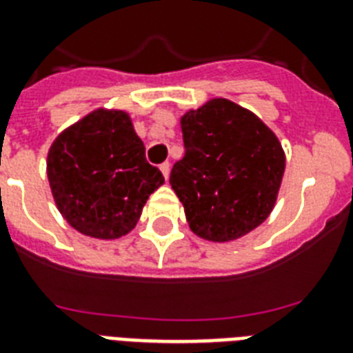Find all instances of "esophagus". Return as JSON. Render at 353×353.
Returning <instances> with one entry per match:
<instances>
[{"label": "esophagus", "instance_id": "1", "mask_svg": "<svg viewBox=\"0 0 353 353\" xmlns=\"http://www.w3.org/2000/svg\"><path fill=\"white\" fill-rule=\"evenodd\" d=\"M161 172H163V176H165V179H168V176H170V163H163V165L159 166Z\"/></svg>", "mask_w": 353, "mask_h": 353}]
</instances>
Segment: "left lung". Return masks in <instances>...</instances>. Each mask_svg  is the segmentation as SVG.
Segmentation results:
<instances>
[{"label": "left lung", "instance_id": "8db88e82", "mask_svg": "<svg viewBox=\"0 0 353 353\" xmlns=\"http://www.w3.org/2000/svg\"><path fill=\"white\" fill-rule=\"evenodd\" d=\"M181 132L185 155L172 166L170 185L194 234L231 241L263 223L285 168L276 135L227 99L188 112Z\"/></svg>", "mask_w": 353, "mask_h": 353}]
</instances>
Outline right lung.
Returning <instances> with one entry per match:
<instances>
[{
    "instance_id": "add662e5",
    "label": "right lung",
    "mask_w": 353,
    "mask_h": 353,
    "mask_svg": "<svg viewBox=\"0 0 353 353\" xmlns=\"http://www.w3.org/2000/svg\"><path fill=\"white\" fill-rule=\"evenodd\" d=\"M47 177L69 225L101 240L132 231L150 194L165 183L146 161L128 113L108 110L58 135L47 155Z\"/></svg>"
}]
</instances>
